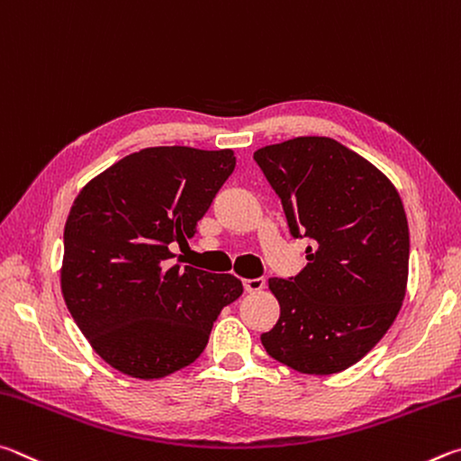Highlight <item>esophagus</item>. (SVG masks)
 <instances>
[{
    "instance_id": "obj_1",
    "label": "esophagus",
    "mask_w": 461,
    "mask_h": 461,
    "mask_svg": "<svg viewBox=\"0 0 461 461\" xmlns=\"http://www.w3.org/2000/svg\"><path fill=\"white\" fill-rule=\"evenodd\" d=\"M243 285L247 292H259V289L265 287V279L263 277H255V279H243Z\"/></svg>"
}]
</instances>
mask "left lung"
Returning <instances> with one entry per match:
<instances>
[{"label":"left lung","mask_w":461,"mask_h":461,"mask_svg":"<svg viewBox=\"0 0 461 461\" xmlns=\"http://www.w3.org/2000/svg\"><path fill=\"white\" fill-rule=\"evenodd\" d=\"M284 204L308 265L269 279L281 316L261 342L305 375H334L366 357L393 326L409 273V224L389 177L330 137H295L253 153Z\"/></svg>","instance_id":"8db88e82"}]
</instances>
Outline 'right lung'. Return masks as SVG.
Segmentation results:
<instances>
[{
  "mask_svg": "<svg viewBox=\"0 0 461 461\" xmlns=\"http://www.w3.org/2000/svg\"><path fill=\"white\" fill-rule=\"evenodd\" d=\"M230 149L182 145L125 156L88 182L64 226L62 295L95 352L135 378H161L206 348L212 321L239 300L229 273L172 263L229 180Z\"/></svg>",
  "mask_w": 461,
  "mask_h": 461,
  "instance_id": "obj_1",
  "label": "right lung"
}]
</instances>
